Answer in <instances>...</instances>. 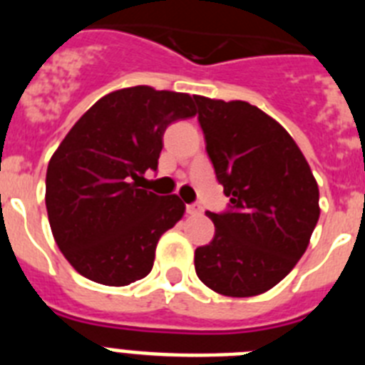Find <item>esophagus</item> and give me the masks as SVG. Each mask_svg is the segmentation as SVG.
<instances>
[{
  "instance_id": "obj_1",
  "label": "esophagus",
  "mask_w": 365,
  "mask_h": 365,
  "mask_svg": "<svg viewBox=\"0 0 365 365\" xmlns=\"http://www.w3.org/2000/svg\"><path fill=\"white\" fill-rule=\"evenodd\" d=\"M186 212H188L190 215H197V214H201L202 208H201V206L197 205V202H193V205H188V206H186Z\"/></svg>"
}]
</instances>
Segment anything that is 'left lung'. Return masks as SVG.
Instances as JSON below:
<instances>
[{
	"label": "left lung",
	"mask_w": 365,
	"mask_h": 365,
	"mask_svg": "<svg viewBox=\"0 0 365 365\" xmlns=\"http://www.w3.org/2000/svg\"><path fill=\"white\" fill-rule=\"evenodd\" d=\"M193 98L215 177L230 197V210L206 212L215 235L195 250V272L222 296L263 294L307 250L320 217L318 185L294 138L259 108Z\"/></svg>",
	"instance_id": "left-lung-1"
}]
</instances>
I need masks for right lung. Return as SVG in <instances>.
I'll return each instance as SVG.
<instances>
[{
    "mask_svg": "<svg viewBox=\"0 0 365 365\" xmlns=\"http://www.w3.org/2000/svg\"><path fill=\"white\" fill-rule=\"evenodd\" d=\"M195 113L186 93L125 87L87 109L54 151L45 206L58 248L83 278L124 287L150 274L160 235L186 206L138 182L157 170L168 125Z\"/></svg>",
    "mask_w": 365,
    "mask_h": 365,
    "instance_id": "obj_1",
    "label": "right lung"
}]
</instances>
